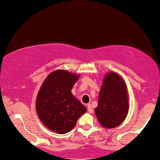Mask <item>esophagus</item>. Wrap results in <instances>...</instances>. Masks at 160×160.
Segmentation results:
<instances>
[{"label":"esophagus","mask_w":160,"mask_h":160,"mask_svg":"<svg viewBox=\"0 0 160 160\" xmlns=\"http://www.w3.org/2000/svg\"><path fill=\"white\" fill-rule=\"evenodd\" d=\"M88 111L90 114L93 113V108H92V105L91 104H88Z\"/></svg>","instance_id":"obj_1"}]
</instances>
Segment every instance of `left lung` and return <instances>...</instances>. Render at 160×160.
<instances>
[{
    "instance_id": "8db88e82",
    "label": "left lung",
    "mask_w": 160,
    "mask_h": 160,
    "mask_svg": "<svg viewBox=\"0 0 160 160\" xmlns=\"http://www.w3.org/2000/svg\"><path fill=\"white\" fill-rule=\"evenodd\" d=\"M129 98L126 82L114 72L105 74L99 92L98 107L94 109L99 123L105 128H114L126 119Z\"/></svg>"
}]
</instances>
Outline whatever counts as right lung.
I'll return each instance as SVG.
<instances>
[{
    "instance_id": "add662e5",
    "label": "right lung",
    "mask_w": 160,
    "mask_h": 160,
    "mask_svg": "<svg viewBox=\"0 0 160 160\" xmlns=\"http://www.w3.org/2000/svg\"><path fill=\"white\" fill-rule=\"evenodd\" d=\"M80 75L63 69L48 75L36 99V111L42 124L59 134L71 131L86 108L72 93Z\"/></svg>"
}]
</instances>
